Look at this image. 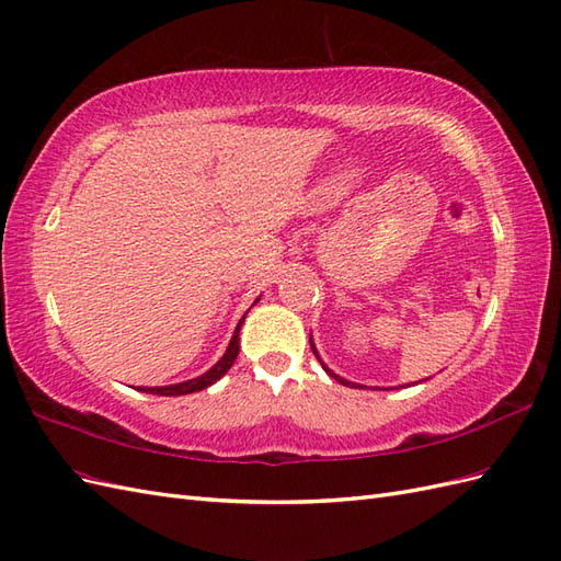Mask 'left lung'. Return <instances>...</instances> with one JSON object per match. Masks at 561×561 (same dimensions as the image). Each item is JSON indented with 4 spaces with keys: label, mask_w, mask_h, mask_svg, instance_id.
<instances>
[{
    "label": "left lung",
    "mask_w": 561,
    "mask_h": 561,
    "mask_svg": "<svg viewBox=\"0 0 561 561\" xmlns=\"http://www.w3.org/2000/svg\"><path fill=\"white\" fill-rule=\"evenodd\" d=\"M309 343H311V337H309ZM311 352H313V354H317V357H319V352H317V347H313V345H311ZM319 362H321V357H319ZM321 366L325 368V364H323V362H321ZM325 374H328V376H333V378L337 380V383H343V386H350V388H354V383H350V380H345V378H340V376H335V374L331 371V368H325Z\"/></svg>",
    "instance_id": "8db88e82"
}]
</instances>
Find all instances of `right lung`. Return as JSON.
<instances>
[{
	"instance_id": "right-lung-1",
	"label": "right lung",
	"mask_w": 561,
	"mask_h": 561,
	"mask_svg": "<svg viewBox=\"0 0 561 561\" xmlns=\"http://www.w3.org/2000/svg\"><path fill=\"white\" fill-rule=\"evenodd\" d=\"M242 321H244V317H242ZM242 321L238 323L233 337H230L226 354L209 368L207 374H202V376H197V378H193V380H183V383H175V386L140 388V390H142V392H152V394H167V398H175V394H190V392H197V390H204V388L214 386L216 380L221 378L230 366H233V362H236V357H238V352H240V325H242Z\"/></svg>"
}]
</instances>
